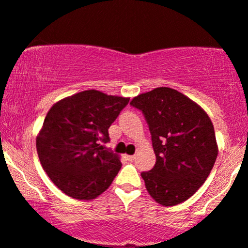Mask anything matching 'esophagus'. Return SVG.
<instances>
[{
	"mask_svg": "<svg viewBox=\"0 0 248 248\" xmlns=\"http://www.w3.org/2000/svg\"><path fill=\"white\" fill-rule=\"evenodd\" d=\"M135 159V155H127V160H129V161H133Z\"/></svg>",
	"mask_w": 248,
	"mask_h": 248,
	"instance_id": "1",
	"label": "esophagus"
}]
</instances>
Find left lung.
I'll list each match as a JSON object with an SVG mask.
<instances>
[{"mask_svg":"<svg viewBox=\"0 0 248 248\" xmlns=\"http://www.w3.org/2000/svg\"><path fill=\"white\" fill-rule=\"evenodd\" d=\"M151 133L156 161L142 177L150 196L162 206L186 202L205 183L218 149L211 119L192 99L159 87L134 97Z\"/></svg>","mask_w":248,"mask_h":248,"instance_id":"obj_1","label":"left lung"}]
</instances>
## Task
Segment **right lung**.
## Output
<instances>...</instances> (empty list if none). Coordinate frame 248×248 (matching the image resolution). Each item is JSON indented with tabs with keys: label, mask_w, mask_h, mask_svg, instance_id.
I'll use <instances>...</instances> for the list:
<instances>
[{
	"label": "right lung",
	"mask_w": 248,
	"mask_h": 248,
	"mask_svg": "<svg viewBox=\"0 0 248 248\" xmlns=\"http://www.w3.org/2000/svg\"><path fill=\"white\" fill-rule=\"evenodd\" d=\"M129 98L84 90L55 103L36 137L42 168L74 199L92 200L111 186L120 156L106 149L108 128Z\"/></svg>",
	"instance_id": "right-lung-1"
}]
</instances>
